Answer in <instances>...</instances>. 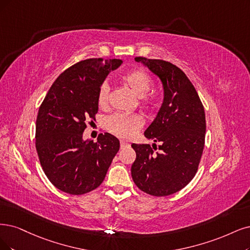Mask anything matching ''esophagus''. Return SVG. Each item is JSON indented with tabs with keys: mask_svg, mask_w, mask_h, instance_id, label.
Segmentation results:
<instances>
[{
	"mask_svg": "<svg viewBox=\"0 0 250 250\" xmlns=\"http://www.w3.org/2000/svg\"><path fill=\"white\" fill-rule=\"evenodd\" d=\"M126 146H130V143H127L126 141H124V140L120 141V147H122V148H124V147H126Z\"/></svg>",
	"mask_w": 250,
	"mask_h": 250,
	"instance_id": "obj_1",
	"label": "esophagus"
}]
</instances>
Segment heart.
<instances>
[{
	"mask_svg": "<svg viewBox=\"0 0 250 250\" xmlns=\"http://www.w3.org/2000/svg\"><path fill=\"white\" fill-rule=\"evenodd\" d=\"M122 82L131 89L133 94L143 99L144 106L150 107L153 105L154 97L150 96L144 98V96L150 89L152 79L145 71L136 69L125 73L122 76ZM109 86L106 83L102 84L98 91V104L100 107H106L108 104ZM143 125V119L138 114H124L115 113L107 119L108 130L120 138H131Z\"/></svg>",
	"mask_w": 250,
	"mask_h": 250,
	"instance_id": "b5f03b06",
	"label": "heart"
}]
</instances>
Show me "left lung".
Wrapping results in <instances>:
<instances>
[{
    "mask_svg": "<svg viewBox=\"0 0 250 250\" xmlns=\"http://www.w3.org/2000/svg\"><path fill=\"white\" fill-rule=\"evenodd\" d=\"M162 82L164 99L158 114L146 128L149 144H132L136 160L132 178L144 192L169 196L195 177L205 143V111L196 88L178 67L162 61L135 58ZM160 151L154 153L156 143Z\"/></svg>",
    "mask_w": 250,
    "mask_h": 250,
    "instance_id": "8db88e82",
    "label": "left lung"
}]
</instances>
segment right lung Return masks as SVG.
<instances>
[{
	"label": "right lung",
	"instance_id": "1",
	"mask_svg": "<svg viewBox=\"0 0 250 250\" xmlns=\"http://www.w3.org/2000/svg\"><path fill=\"white\" fill-rule=\"evenodd\" d=\"M122 60L89 59L63 71L51 85L36 122V149L53 186L83 195L103 182L119 149V140L100 134L95 143L83 139L87 119L98 112V91Z\"/></svg>",
	"mask_w": 250,
	"mask_h": 250
}]
</instances>
